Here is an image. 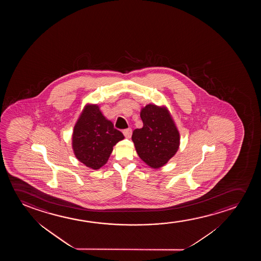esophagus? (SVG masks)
Wrapping results in <instances>:
<instances>
[{"mask_svg":"<svg viewBox=\"0 0 261 261\" xmlns=\"http://www.w3.org/2000/svg\"><path fill=\"white\" fill-rule=\"evenodd\" d=\"M123 134H124V136H125V138H130L131 136H132V129H124V130H123Z\"/></svg>","mask_w":261,"mask_h":261,"instance_id":"obj_1","label":"esophagus"}]
</instances>
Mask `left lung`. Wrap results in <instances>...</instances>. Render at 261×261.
<instances>
[{
  "label": "left lung",
  "instance_id": "left-lung-1",
  "mask_svg": "<svg viewBox=\"0 0 261 261\" xmlns=\"http://www.w3.org/2000/svg\"><path fill=\"white\" fill-rule=\"evenodd\" d=\"M142 128L133 132L137 154L153 168L164 166L178 150V130L166 108L149 104L141 111Z\"/></svg>",
  "mask_w": 261,
  "mask_h": 261
}]
</instances>
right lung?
<instances>
[{"mask_svg": "<svg viewBox=\"0 0 261 261\" xmlns=\"http://www.w3.org/2000/svg\"><path fill=\"white\" fill-rule=\"evenodd\" d=\"M124 136L105 118L97 105H87L75 124L72 146L75 157L88 168L106 164L116 143Z\"/></svg>", "mask_w": 261, "mask_h": 261, "instance_id": "1", "label": "right lung"}]
</instances>
